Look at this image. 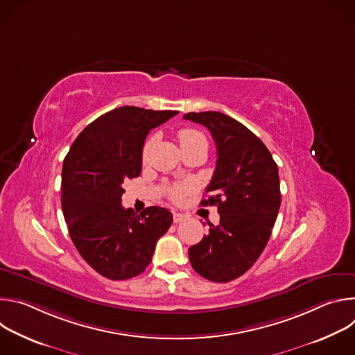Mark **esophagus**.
<instances>
[{
    "label": "esophagus",
    "instance_id": "obj_1",
    "mask_svg": "<svg viewBox=\"0 0 355 355\" xmlns=\"http://www.w3.org/2000/svg\"><path fill=\"white\" fill-rule=\"evenodd\" d=\"M185 218H187V216H185L184 214H180V212H174V215H173L174 223H180V222H182Z\"/></svg>",
    "mask_w": 355,
    "mask_h": 355
}]
</instances>
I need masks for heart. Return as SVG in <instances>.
<instances>
[{"label": "heart", "instance_id": "heart-1", "mask_svg": "<svg viewBox=\"0 0 355 355\" xmlns=\"http://www.w3.org/2000/svg\"><path fill=\"white\" fill-rule=\"evenodd\" d=\"M177 137H178V141H180V146L181 147H185V146H192V144H200L208 148V141H207V137L202 135L200 132L195 130V129H181L178 130L177 133ZM150 148H151V140H146V143L143 144V148H141V159L146 160L148 157V153H150ZM187 191V187L184 185H175L170 189V198L174 200V202H178L182 199L184 196V192Z\"/></svg>", "mask_w": 355, "mask_h": 355}]
</instances>
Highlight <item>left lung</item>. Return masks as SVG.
I'll list each match as a JSON object with an SVG mask.
<instances>
[{"label": "left lung", "instance_id": "obj_1", "mask_svg": "<svg viewBox=\"0 0 355 355\" xmlns=\"http://www.w3.org/2000/svg\"><path fill=\"white\" fill-rule=\"evenodd\" d=\"M184 119L212 135L218 160L208 199L219 225L188 250L192 268L214 282H229L254 264L266 248L281 205L278 167L266 144L236 119L215 111L189 112Z\"/></svg>", "mask_w": 355, "mask_h": 355}]
</instances>
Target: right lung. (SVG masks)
Wrapping results in <instances>:
<instances>
[{
	"mask_svg": "<svg viewBox=\"0 0 355 355\" xmlns=\"http://www.w3.org/2000/svg\"><path fill=\"white\" fill-rule=\"evenodd\" d=\"M177 111L121 107L91 122L63 162L62 208L81 257L114 281L141 274L157 240L170 229L168 209L148 207L139 215L122 207V184L140 175L148 132Z\"/></svg>",
	"mask_w": 355,
	"mask_h": 355,
	"instance_id": "right-lung-1",
	"label": "right lung"
}]
</instances>
